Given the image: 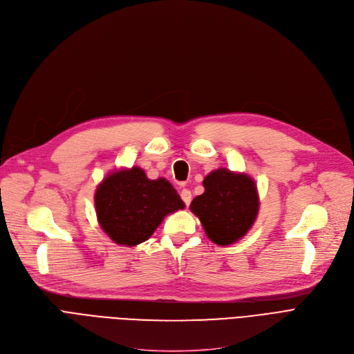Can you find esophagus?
Masks as SVG:
<instances>
[{"label":"esophagus","instance_id":"obj_1","mask_svg":"<svg viewBox=\"0 0 354 354\" xmlns=\"http://www.w3.org/2000/svg\"><path fill=\"white\" fill-rule=\"evenodd\" d=\"M180 198H182V201H183V203H185L186 206H189V205H191L192 194H191V191H189V189H182V191H180Z\"/></svg>","mask_w":354,"mask_h":354}]
</instances>
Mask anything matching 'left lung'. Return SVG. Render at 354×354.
I'll use <instances>...</instances> for the list:
<instances>
[{
    "instance_id": "obj_1",
    "label": "left lung",
    "mask_w": 354,
    "mask_h": 354,
    "mask_svg": "<svg viewBox=\"0 0 354 354\" xmlns=\"http://www.w3.org/2000/svg\"><path fill=\"white\" fill-rule=\"evenodd\" d=\"M205 192L191 203L206 236L219 246L236 243L249 232L259 212L254 180L246 174L226 168L210 172L203 179Z\"/></svg>"
}]
</instances>
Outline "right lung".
Here are the masks:
<instances>
[{
  "label": "right lung",
  "mask_w": 354,
  "mask_h": 354,
  "mask_svg": "<svg viewBox=\"0 0 354 354\" xmlns=\"http://www.w3.org/2000/svg\"><path fill=\"white\" fill-rule=\"evenodd\" d=\"M93 199L101 229L115 243L127 246L148 241L165 216L185 207L167 179L152 180L138 167L111 172Z\"/></svg>",
  "instance_id": "right-lung-1"
}]
</instances>
